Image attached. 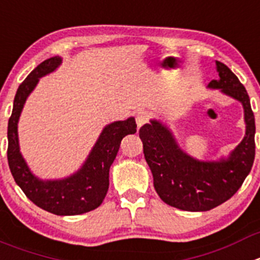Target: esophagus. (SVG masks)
Masks as SVG:
<instances>
[{
  "label": "esophagus",
  "mask_w": 260,
  "mask_h": 260,
  "mask_svg": "<svg viewBox=\"0 0 260 260\" xmlns=\"http://www.w3.org/2000/svg\"><path fill=\"white\" fill-rule=\"evenodd\" d=\"M149 118H151V116H149L148 112H146V111L138 112L137 117H135V121H137L138 127H140V126H143V125H144V123L148 122Z\"/></svg>",
  "instance_id": "esophagus-1"
}]
</instances>
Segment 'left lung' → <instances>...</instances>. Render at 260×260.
<instances>
[{
    "label": "left lung",
    "mask_w": 260,
    "mask_h": 260,
    "mask_svg": "<svg viewBox=\"0 0 260 260\" xmlns=\"http://www.w3.org/2000/svg\"><path fill=\"white\" fill-rule=\"evenodd\" d=\"M219 80L209 83L242 103L246 133L227 158L199 161L178 147L173 134L156 120L139 130L143 152L159 199L185 211H208L230 200L249 175L255 157V120L246 89L225 64L216 61Z\"/></svg>",
    "instance_id": "left-lung-1"
}]
</instances>
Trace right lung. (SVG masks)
<instances>
[{"label": "right lung", "instance_id": "add662e5", "mask_svg": "<svg viewBox=\"0 0 260 260\" xmlns=\"http://www.w3.org/2000/svg\"><path fill=\"white\" fill-rule=\"evenodd\" d=\"M60 63V56L46 59L20 83L7 126V161L16 184L38 208L55 215H78L94 210L103 202L109 187V168L117 156L122 138L137 133V123L134 117H130L107 125L82 168L71 177L58 180L35 177L19 149L18 121L38 80L54 72Z\"/></svg>", "mask_w": 260, "mask_h": 260}]
</instances>
